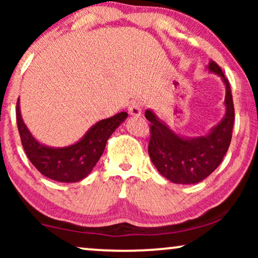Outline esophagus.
Instances as JSON below:
<instances>
[{"mask_svg":"<svg viewBox=\"0 0 258 258\" xmlns=\"http://www.w3.org/2000/svg\"><path fill=\"white\" fill-rule=\"evenodd\" d=\"M129 114L133 115V116H140L141 112H142V105H141L140 102L137 101H133L132 103H130L129 108Z\"/></svg>","mask_w":258,"mask_h":258,"instance_id":"esophagus-1","label":"esophagus"}]
</instances>
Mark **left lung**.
<instances>
[{
	"label": "left lung",
	"instance_id": "left-lung-1",
	"mask_svg": "<svg viewBox=\"0 0 258 258\" xmlns=\"http://www.w3.org/2000/svg\"><path fill=\"white\" fill-rule=\"evenodd\" d=\"M208 69L222 77L225 84L224 118L206 136L183 139L172 132L151 110L146 111L150 140L148 153L161 175L178 184H195L207 178L221 164L231 142L235 119L230 84L216 62Z\"/></svg>",
	"mask_w": 258,
	"mask_h": 258
}]
</instances>
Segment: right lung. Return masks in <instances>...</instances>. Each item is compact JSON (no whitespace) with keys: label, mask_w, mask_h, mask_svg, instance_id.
Instances as JSON below:
<instances>
[{"label":"right lung","mask_w":258,"mask_h":258,"mask_svg":"<svg viewBox=\"0 0 258 258\" xmlns=\"http://www.w3.org/2000/svg\"><path fill=\"white\" fill-rule=\"evenodd\" d=\"M126 116L123 111L102 119L73 146L49 148L34 139L21 117L19 100L16 103L17 128L28 158L42 175L62 183L79 182L90 174L103 154L108 139Z\"/></svg>","instance_id":"1"}]
</instances>
